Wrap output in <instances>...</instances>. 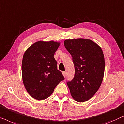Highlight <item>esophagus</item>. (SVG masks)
I'll return each instance as SVG.
<instances>
[{
	"label": "esophagus",
	"mask_w": 124,
	"mask_h": 124,
	"mask_svg": "<svg viewBox=\"0 0 124 124\" xmlns=\"http://www.w3.org/2000/svg\"><path fill=\"white\" fill-rule=\"evenodd\" d=\"M62 74H63V75L64 76V77H65L66 75V72H65V71H63Z\"/></svg>",
	"instance_id": "esophagus-1"
}]
</instances>
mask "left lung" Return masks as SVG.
<instances>
[{
    "instance_id": "1",
    "label": "left lung",
    "mask_w": 124,
    "mask_h": 124,
    "mask_svg": "<svg viewBox=\"0 0 124 124\" xmlns=\"http://www.w3.org/2000/svg\"><path fill=\"white\" fill-rule=\"evenodd\" d=\"M64 45L72 55L75 71L74 79L67 82L71 94L77 102L88 101L103 79L105 61L102 49L91 40L81 38L66 40Z\"/></svg>"
}]
</instances>
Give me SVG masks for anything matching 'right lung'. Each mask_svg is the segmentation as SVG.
I'll return each mask as SVG.
<instances>
[{"label": "right lung", "mask_w": 124, "mask_h": 124, "mask_svg": "<svg viewBox=\"0 0 124 124\" xmlns=\"http://www.w3.org/2000/svg\"><path fill=\"white\" fill-rule=\"evenodd\" d=\"M60 43L39 41L26 50L22 61L23 84L31 97L43 100L52 94L57 85L64 79L57 69L54 55Z\"/></svg>", "instance_id": "obj_1"}]
</instances>
